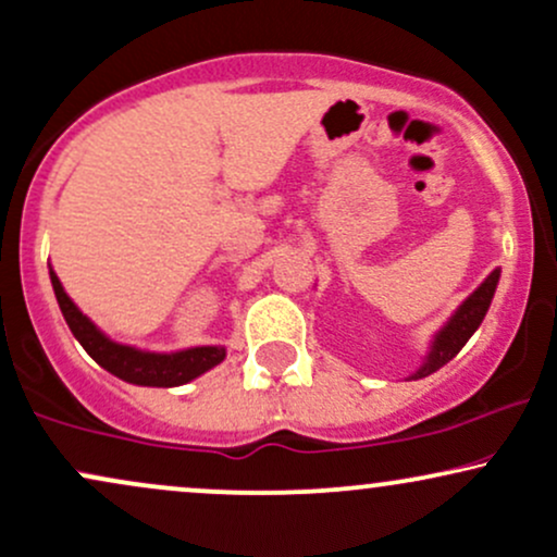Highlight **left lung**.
<instances>
[{
	"instance_id": "left-lung-1",
	"label": "left lung",
	"mask_w": 557,
	"mask_h": 557,
	"mask_svg": "<svg viewBox=\"0 0 557 557\" xmlns=\"http://www.w3.org/2000/svg\"><path fill=\"white\" fill-rule=\"evenodd\" d=\"M497 283H500V270H492L487 274V280H484V283L479 285L476 290L471 293V296L466 298L456 311H453V317L447 319L443 327L434 332L424 361H421V367L411 376H408V380H421V376H430L432 372H437L440 367H445L447 361L456 359L458 350L469 343V337L474 335V332L479 330V324H482L484 314H487L492 298H495Z\"/></svg>"
}]
</instances>
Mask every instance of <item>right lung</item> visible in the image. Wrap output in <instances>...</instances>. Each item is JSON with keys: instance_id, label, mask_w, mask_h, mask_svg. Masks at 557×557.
I'll list each match as a JSON object with an SVG mask.
<instances>
[{"instance_id": "1", "label": "right lung", "mask_w": 557, "mask_h": 557, "mask_svg": "<svg viewBox=\"0 0 557 557\" xmlns=\"http://www.w3.org/2000/svg\"><path fill=\"white\" fill-rule=\"evenodd\" d=\"M49 277H52L57 304H60L62 317H65L75 341L86 348V354L99 367H104L107 372L120 376L123 382L140 387H177L225 361V345H196V348L157 354V350H144L136 345L112 341L73 304L52 267H49Z\"/></svg>"}]
</instances>
